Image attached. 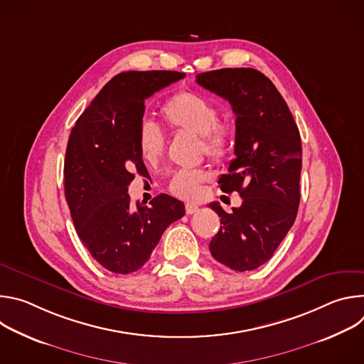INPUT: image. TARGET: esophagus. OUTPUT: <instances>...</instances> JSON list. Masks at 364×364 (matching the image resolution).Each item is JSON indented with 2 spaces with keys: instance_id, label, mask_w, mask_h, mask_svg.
<instances>
[{
  "instance_id": "esophagus-1",
  "label": "esophagus",
  "mask_w": 364,
  "mask_h": 364,
  "mask_svg": "<svg viewBox=\"0 0 364 364\" xmlns=\"http://www.w3.org/2000/svg\"><path fill=\"white\" fill-rule=\"evenodd\" d=\"M198 212V205L194 203H187L186 204V213L187 215H194Z\"/></svg>"
}]
</instances>
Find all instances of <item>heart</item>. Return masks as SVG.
Listing matches in <instances>:
<instances>
[{"label": "heart", "instance_id": "obj_1", "mask_svg": "<svg viewBox=\"0 0 364 364\" xmlns=\"http://www.w3.org/2000/svg\"><path fill=\"white\" fill-rule=\"evenodd\" d=\"M164 122L176 132H186L200 136V144L207 157L222 160L230 152L233 125L229 119H219L215 103L200 93L183 90L173 95L161 108ZM166 138L163 131L149 121H144L138 129V149L146 164L159 163L164 152ZM209 178L203 170L184 168L177 171L168 190L171 194L196 200L200 196L201 184Z\"/></svg>", "mask_w": 364, "mask_h": 364}]
</instances>
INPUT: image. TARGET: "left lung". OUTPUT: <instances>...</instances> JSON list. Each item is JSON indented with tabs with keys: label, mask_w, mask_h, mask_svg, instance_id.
Masks as SVG:
<instances>
[{
	"label": "left lung",
	"mask_w": 364,
	"mask_h": 364,
	"mask_svg": "<svg viewBox=\"0 0 364 364\" xmlns=\"http://www.w3.org/2000/svg\"><path fill=\"white\" fill-rule=\"evenodd\" d=\"M196 82L229 100L236 115L235 155L222 191H237L242 205L226 213L218 201L220 230L209 247L233 271L256 269L272 257L295 222L299 205L302 149L298 127L275 85L250 68L219 69Z\"/></svg>",
	"instance_id": "left-lung-1"
}]
</instances>
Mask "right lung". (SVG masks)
Returning <instances> with one entry per match:
<instances>
[{
    "mask_svg": "<svg viewBox=\"0 0 364 364\" xmlns=\"http://www.w3.org/2000/svg\"><path fill=\"white\" fill-rule=\"evenodd\" d=\"M184 76L171 70L119 73L70 132L63 171L70 216L95 261L111 272L124 275L144 267L164 230L186 213L171 196L134 209L128 194L134 173L146 171L138 149L144 102Z\"/></svg>",
    "mask_w": 364,
    "mask_h": 364,
    "instance_id": "1",
    "label": "right lung"
}]
</instances>
